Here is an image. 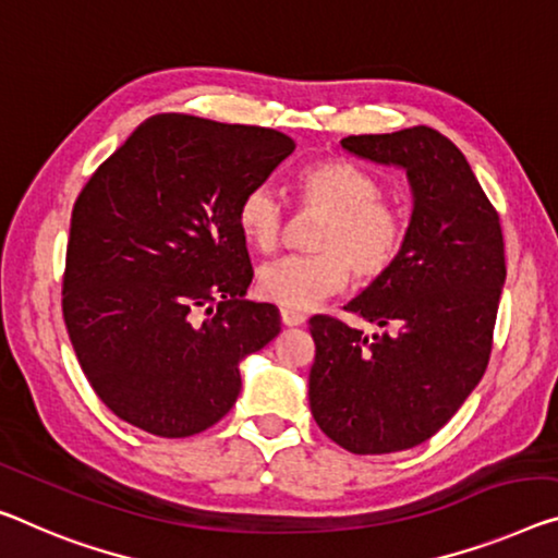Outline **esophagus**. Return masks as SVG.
<instances>
[{"label": "esophagus", "mask_w": 558, "mask_h": 558, "mask_svg": "<svg viewBox=\"0 0 558 558\" xmlns=\"http://www.w3.org/2000/svg\"><path fill=\"white\" fill-rule=\"evenodd\" d=\"M279 314H281V322H284L287 327H299V324L306 322V316L302 312H296V308H289V306H281Z\"/></svg>", "instance_id": "obj_1"}]
</instances>
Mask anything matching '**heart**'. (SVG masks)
Instances as JSON below:
<instances>
[{"mask_svg": "<svg viewBox=\"0 0 558 558\" xmlns=\"http://www.w3.org/2000/svg\"><path fill=\"white\" fill-rule=\"evenodd\" d=\"M304 209L324 214L312 234V254H289L264 264L256 289L289 308H306L347 284H372L399 262L409 236L401 204L381 196V184L354 161L316 159L296 174ZM284 204L269 184H254L236 204V227L244 242L271 252L284 234Z\"/></svg>", "mask_w": 558, "mask_h": 558, "instance_id": "heart-1", "label": "heart"}]
</instances>
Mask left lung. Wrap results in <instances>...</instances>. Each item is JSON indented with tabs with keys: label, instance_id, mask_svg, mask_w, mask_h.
<instances>
[{
	"label": "left lung",
	"instance_id": "1",
	"mask_svg": "<svg viewBox=\"0 0 558 558\" xmlns=\"http://www.w3.org/2000/svg\"><path fill=\"white\" fill-rule=\"evenodd\" d=\"M341 147L407 169L414 211L399 262L344 306L384 331L308 319V407L351 453L404 451L432 439L486 372L507 279L499 214L464 154L432 126L347 136Z\"/></svg>",
	"mask_w": 558,
	"mask_h": 558
}]
</instances>
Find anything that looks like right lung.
<instances>
[{
	"label": "right lung",
	"mask_w": 558,
	"mask_h": 558,
	"mask_svg": "<svg viewBox=\"0 0 558 558\" xmlns=\"http://www.w3.org/2000/svg\"><path fill=\"white\" fill-rule=\"evenodd\" d=\"M294 149L277 130L157 114L84 184L62 312L119 418L182 439L234 407L239 362L281 331L277 306L244 299L254 269L236 204Z\"/></svg>",
	"instance_id": "obj_1"
}]
</instances>
